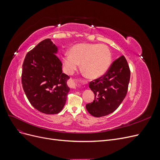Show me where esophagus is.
I'll list each match as a JSON object with an SVG mask.
<instances>
[{"mask_svg":"<svg viewBox=\"0 0 160 160\" xmlns=\"http://www.w3.org/2000/svg\"><path fill=\"white\" fill-rule=\"evenodd\" d=\"M68 85H69V87L71 89H76V88H77V84L75 83V81H72V79L69 80L68 81Z\"/></svg>","mask_w":160,"mask_h":160,"instance_id":"1","label":"esophagus"}]
</instances>
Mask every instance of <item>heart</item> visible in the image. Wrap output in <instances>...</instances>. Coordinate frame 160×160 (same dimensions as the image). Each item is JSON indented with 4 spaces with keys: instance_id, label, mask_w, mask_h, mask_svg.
I'll return each instance as SVG.
<instances>
[{
    "instance_id": "obj_1",
    "label": "heart",
    "mask_w": 160,
    "mask_h": 160,
    "mask_svg": "<svg viewBox=\"0 0 160 160\" xmlns=\"http://www.w3.org/2000/svg\"><path fill=\"white\" fill-rule=\"evenodd\" d=\"M108 47L100 44L80 43L72 47L62 58L64 70L71 75L81 63V69L90 79H98L106 73L111 62Z\"/></svg>"
}]
</instances>
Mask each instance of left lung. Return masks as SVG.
I'll list each match as a JSON object with an SVG mask.
<instances>
[{
  "instance_id": "left-lung-1",
  "label": "left lung",
  "mask_w": 160,
  "mask_h": 160,
  "mask_svg": "<svg viewBox=\"0 0 160 160\" xmlns=\"http://www.w3.org/2000/svg\"><path fill=\"white\" fill-rule=\"evenodd\" d=\"M130 70L124 56L116 59L106 74L89 83L95 99L86 105L88 112L96 118L108 115L117 109L127 95Z\"/></svg>"
}]
</instances>
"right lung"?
<instances>
[{
    "instance_id": "obj_1",
    "label": "right lung",
    "mask_w": 160,
    "mask_h": 160,
    "mask_svg": "<svg viewBox=\"0 0 160 160\" xmlns=\"http://www.w3.org/2000/svg\"><path fill=\"white\" fill-rule=\"evenodd\" d=\"M57 52L58 47L47 38L27 53L22 64L23 90L33 107L45 114L59 113L70 91V77L62 73Z\"/></svg>"
}]
</instances>
